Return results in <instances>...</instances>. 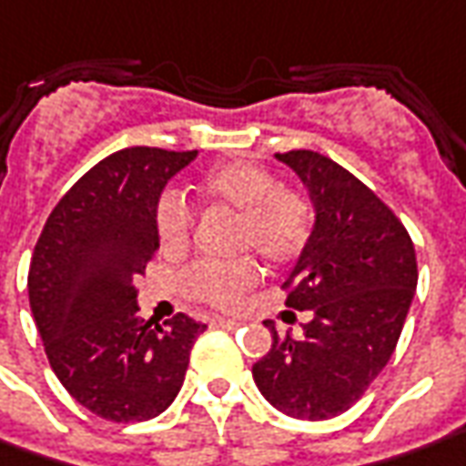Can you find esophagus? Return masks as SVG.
I'll use <instances>...</instances> for the list:
<instances>
[{
    "instance_id": "obj_1",
    "label": "esophagus",
    "mask_w": 466,
    "mask_h": 466,
    "mask_svg": "<svg viewBox=\"0 0 466 466\" xmlns=\"http://www.w3.org/2000/svg\"><path fill=\"white\" fill-rule=\"evenodd\" d=\"M211 326H219V329L234 331V329L239 326V321H237V319H224V316H214V319H211Z\"/></svg>"
}]
</instances>
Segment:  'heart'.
Masks as SVG:
<instances>
[{
	"label": "heart",
	"mask_w": 466,
	"mask_h": 466,
	"mask_svg": "<svg viewBox=\"0 0 466 466\" xmlns=\"http://www.w3.org/2000/svg\"><path fill=\"white\" fill-rule=\"evenodd\" d=\"M198 191L214 207L237 214V249H255L270 265H290L313 234V207L306 193L280 186L273 170L249 160L211 167ZM193 211L178 191H166L155 207V234L166 252H183L191 242ZM255 259L196 262L180 275L183 296L217 309L237 306L258 283Z\"/></svg>",
	"instance_id": "1"
}]
</instances>
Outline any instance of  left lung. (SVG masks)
Masks as SVG:
<instances>
[{
	"label": "left lung",
	"instance_id": "obj_1",
	"mask_svg": "<svg viewBox=\"0 0 466 466\" xmlns=\"http://www.w3.org/2000/svg\"><path fill=\"white\" fill-rule=\"evenodd\" d=\"M309 188L316 224L283 283L286 306L311 321L252 365L268 403L300 420L339 416L388 365L419 283L416 249L403 221L360 178L313 150L278 153ZM293 313V311H290Z\"/></svg>",
	"mask_w": 466,
	"mask_h": 466
}]
</instances>
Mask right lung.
<instances>
[{
    "instance_id": "obj_1",
    "label": "right lung",
    "mask_w": 466,
    "mask_h": 466,
    "mask_svg": "<svg viewBox=\"0 0 466 466\" xmlns=\"http://www.w3.org/2000/svg\"><path fill=\"white\" fill-rule=\"evenodd\" d=\"M196 150L125 147L84 173L50 211L27 273L35 326L63 388L99 419L160 416L207 324L142 319L135 280L157 252L155 207Z\"/></svg>"
}]
</instances>
